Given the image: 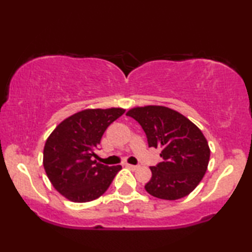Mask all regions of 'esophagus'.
I'll use <instances>...</instances> for the list:
<instances>
[{
    "mask_svg": "<svg viewBox=\"0 0 252 252\" xmlns=\"http://www.w3.org/2000/svg\"><path fill=\"white\" fill-rule=\"evenodd\" d=\"M126 167H128L129 170H132V171H136L137 168H139L137 165H130V164H126Z\"/></svg>",
    "mask_w": 252,
    "mask_h": 252,
    "instance_id": "1",
    "label": "esophagus"
}]
</instances>
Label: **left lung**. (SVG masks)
<instances>
[{
	"label": "left lung",
	"mask_w": 252,
	"mask_h": 252,
	"mask_svg": "<svg viewBox=\"0 0 252 252\" xmlns=\"http://www.w3.org/2000/svg\"><path fill=\"white\" fill-rule=\"evenodd\" d=\"M142 126L149 147L161 149L163 161L151 166L144 186L154 197L174 201L190 194L204 177L210 148L202 130L180 112L163 105L136 106L127 111Z\"/></svg>",
	"instance_id": "1"
}]
</instances>
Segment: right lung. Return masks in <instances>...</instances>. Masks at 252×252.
I'll list each match as a JSON object with an SVG mask.
<instances>
[{"mask_svg":"<svg viewBox=\"0 0 252 252\" xmlns=\"http://www.w3.org/2000/svg\"><path fill=\"white\" fill-rule=\"evenodd\" d=\"M122 108L86 109L67 117L53 130L43 149V167L56 190L74 203L91 202L104 194L120 165L106 166L96 160L94 150Z\"/></svg>","mask_w":252,"mask_h":252,"instance_id":"add662e5","label":"right lung"}]
</instances>
